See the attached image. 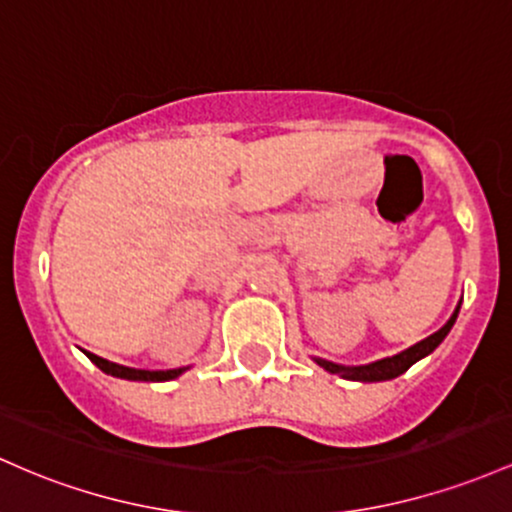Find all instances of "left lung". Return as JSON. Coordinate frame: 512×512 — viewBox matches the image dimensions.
I'll use <instances>...</instances> for the list:
<instances>
[{"mask_svg":"<svg viewBox=\"0 0 512 512\" xmlns=\"http://www.w3.org/2000/svg\"><path fill=\"white\" fill-rule=\"evenodd\" d=\"M462 304V302H459ZM459 304L455 309V314H452L450 321H447L445 326H442L440 331H435L433 336L423 338L421 343H416V346H411L409 350H404V353L399 355H392V358H384V360H377V363H370V365H360V367H346V365H336V363H329V360H319L317 363L324 367V370H329L331 375H341L346 377V380H355V382H382V380H394V377L404 375L406 370L413 363H418L421 358H426L428 353H433L435 348L440 346L442 338L447 336L452 329V324H455L457 314H459Z\"/></svg>","mask_w":512,"mask_h":512,"instance_id":"left-lung-1","label":"left lung"}]
</instances>
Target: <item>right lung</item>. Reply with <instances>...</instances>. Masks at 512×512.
I'll return each instance as SVG.
<instances>
[{"instance_id":"obj_1","label":"right lung","mask_w":512,"mask_h":512,"mask_svg":"<svg viewBox=\"0 0 512 512\" xmlns=\"http://www.w3.org/2000/svg\"><path fill=\"white\" fill-rule=\"evenodd\" d=\"M89 360L94 363L99 370L106 372V375L120 377V380H140V382H166V380H174L179 377L186 367H179V370H135V367H125V365H116V363H108V360L99 358L94 353H86Z\"/></svg>"}]
</instances>
